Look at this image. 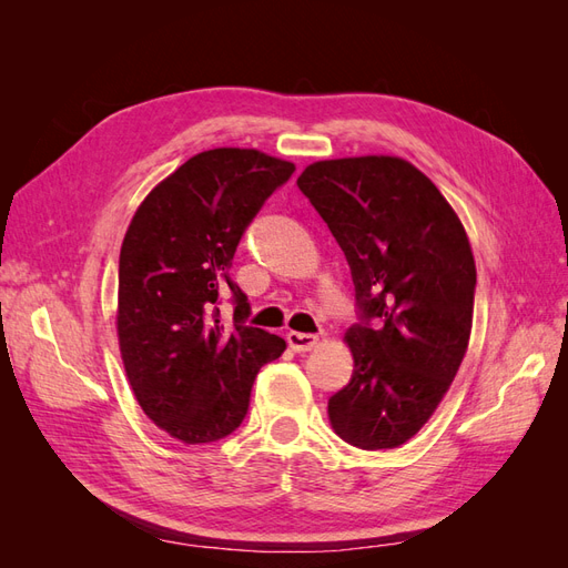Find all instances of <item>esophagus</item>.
<instances>
[{"instance_id":"34e87169","label":"esophagus","mask_w":568,"mask_h":568,"mask_svg":"<svg viewBox=\"0 0 568 568\" xmlns=\"http://www.w3.org/2000/svg\"><path fill=\"white\" fill-rule=\"evenodd\" d=\"M286 341L296 353H307V351H313L317 346V336L315 334H303V332H288Z\"/></svg>"}]
</instances>
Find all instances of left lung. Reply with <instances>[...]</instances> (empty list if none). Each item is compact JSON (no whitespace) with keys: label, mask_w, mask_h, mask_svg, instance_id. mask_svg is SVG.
<instances>
[{"label":"left lung","mask_w":568,"mask_h":568,"mask_svg":"<svg viewBox=\"0 0 568 568\" xmlns=\"http://www.w3.org/2000/svg\"><path fill=\"white\" fill-rule=\"evenodd\" d=\"M298 189L351 265L355 369L329 398L355 448H398L434 415L469 346L476 265L436 184L393 156L320 161Z\"/></svg>","instance_id":"obj_1"}]
</instances>
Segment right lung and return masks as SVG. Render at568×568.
<instances>
[{
    "label": "right lung",
    "mask_w": 568,
    "mask_h": 568,
    "mask_svg": "<svg viewBox=\"0 0 568 568\" xmlns=\"http://www.w3.org/2000/svg\"><path fill=\"white\" fill-rule=\"evenodd\" d=\"M296 165L255 149L196 153L136 209L118 265V338L144 415L196 445L242 426L255 374L286 343L248 326L232 280L239 242ZM231 294L233 324L216 305Z\"/></svg>",
    "instance_id": "add662e5"
}]
</instances>
